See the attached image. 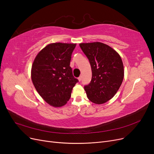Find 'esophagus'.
I'll use <instances>...</instances> for the list:
<instances>
[{"instance_id":"esophagus-1","label":"esophagus","mask_w":154,"mask_h":154,"mask_svg":"<svg viewBox=\"0 0 154 154\" xmlns=\"http://www.w3.org/2000/svg\"><path fill=\"white\" fill-rule=\"evenodd\" d=\"M78 80H79V82H80V81L82 80V76H80V77H79V78H78Z\"/></svg>"}]
</instances>
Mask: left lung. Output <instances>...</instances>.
I'll list each match as a JSON object with an SVG mask.
<instances>
[{"label": "left lung", "instance_id": "8db88e82", "mask_svg": "<svg viewBox=\"0 0 154 154\" xmlns=\"http://www.w3.org/2000/svg\"><path fill=\"white\" fill-rule=\"evenodd\" d=\"M91 66L92 80L84 87L88 99L103 104L112 98L122 85L124 67L117 51L101 42L80 44Z\"/></svg>", "mask_w": 154, "mask_h": 154}]
</instances>
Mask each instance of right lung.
Returning <instances> with one entry per match:
<instances>
[{
    "mask_svg": "<svg viewBox=\"0 0 154 154\" xmlns=\"http://www.w3.org/2000/svg\"><path fill=\"white\" fill-rule=\"evenodd\" d=\"M76 44L56 42L45 46L37 54L32 65V83L46 103L54 107L66 105L72 88L78 82L70 67Z\"/></svg>",
    "mask_w": 154,
    "mask_h": 154,
    "instance_id": "obj_1",
    "label": "right lung"
}]
</instances>
